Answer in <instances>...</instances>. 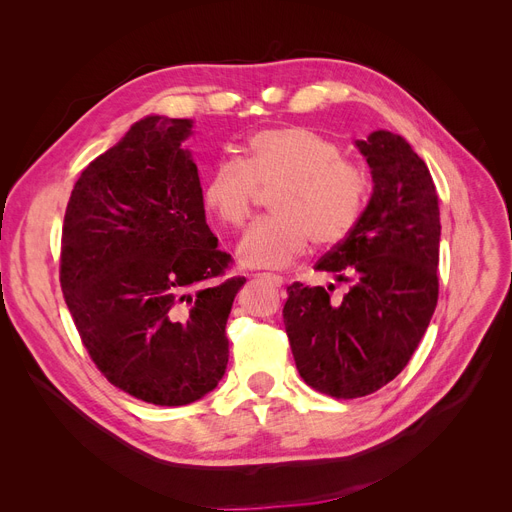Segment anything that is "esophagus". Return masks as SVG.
<instances>
[{
    "label": "esophagus",
    "instance_id": "1",
    "mask_svg": "<svg viewBox=\"0 0 512 512\" xmlns=\"http://www.w3.org/2000/svg\"><path fill=\"white\" fill-rule=\"evenodd\" d=\"M257 278L272 280L276 286H282V284H284V278H282V276H278V274H257Z\"/></svg>",
    "mask_w": 512,
    "mask_h": 512
}]
</instances>
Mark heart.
Segmentation results:
<instances>
[{
  "label": "heart",
  "instance_id": "1",
  "mask_svg": "<svg viewBox=\"0 0 512 512\" xmlns=\"http://www.w3.org/2000/svg\"><path fill=\"white\" fill-rule=\"evenodd\" d=\"M274 213L257 220L240 238L236 255L249 267H284L309 242L330 247L344 240L365 209L367 170L336 141L307 126L261 130L245 155L215 164L203 184V203L222 226L247 222L259 191H270Z\"/></svg>",
  "mask_w": 512,
  "mask_h": 512
}]
</instances>
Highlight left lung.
<instances>
[{
  "label": "left lung",
  "instance_id": "8db88e82",
  "mask_svg": "<svg viewBox=\"0 0 512 512\" xmlns=\"http://www.w3.org/2000/svg\"><path fill=\"white\" fill-rule=\"evenodd\" d=\"M373 176L359 222L315 263L348 284L340 303L324 286L286 288L284 326L313 390L373 394L407 367L438 305L440 207L425 161L388 130L357 141Z\"/></svg>",
  "mask_w": 512,
  "mask_h": 512
}]
</instances>
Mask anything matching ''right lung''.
I'll return each instance as SVG.
<instances>
[{"mask_svg": "<svg viewBox=\"0 0 512 512\" xmlns=\"http://www.w3.org/2000/svg\"><path fill=\"white\" fill-rule=\"evenodd\" d=\"M191 120L149 116L93 159L66 207L60 284L107 382L159 407L211 392L228 365L226 321L242 276L205 222L180 143Z\"/></svg>", "mask_w": 512, "mask_h": 512, "instance_id": "add662e5", "label": "right lung"}]
</instances>
